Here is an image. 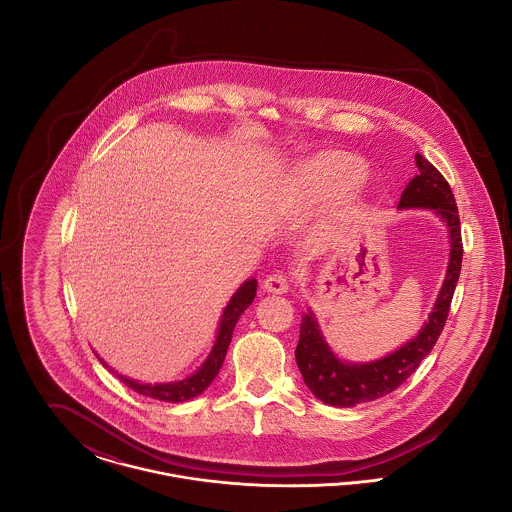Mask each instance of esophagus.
<instances>
[{
  "label": "esophagus",
  "instance_id": "obj_1",
  "mask_svg": "<svg viewBox=\"0 0 512 512\" xmlns=\"http://www.w3.org/2000/svg\"><path fill=\"white\" fill-rule=\"evenodd\" d=\"M263 284H265V290L272 293L288 292V288H290V280H288V276L284 272L268 274Z\"/></svg>",
  "mask_w": 512,
  "mask_h": 512
}]
</instances>
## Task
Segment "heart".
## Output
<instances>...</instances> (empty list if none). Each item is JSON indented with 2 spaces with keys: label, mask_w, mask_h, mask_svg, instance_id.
I'll return each mask as SVG.
<instances>
[{
  "label": "heart",
  "mask_w": 512,
  "mask_h": 512,
  "mask_svg": "<svg viewBox=\"0 0 512 512\" xmlns=\"http://www.w3.org/2000/svg\"><path fill=\"white\" fill-rule=\"evenodd\" d=\"M345 172H343V163L341 161H328V163H324L322 167H317L315 171L311 172V174H307L309 176V180H330V176H336V178H340L343 176Z\"/></svg>",
  "instance_id": "1"
}]
</instances>
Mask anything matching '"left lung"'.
I'll list each match as a JSON object with an SVG mask.
<instances>
[{"instance_id":"obj_1","label":"left lung","mask_w":512,"mask_h":512,"mask_svg":"<svg viewBox=\"0 0 512 512\" xmlns=\"http://www.w3.org/2000/svg\"><path fill=\"white\" fill-rule=\"evenodd\" d=\"M414 159L418 172L403 190L397 207L434 209L449 226L451 257L438 301L434 305L432 315L428 317V322L414 340L407 341L403 347H399L388 357L366 365H349L340 361L322 338L313 313H307L301 322L299 343L295 347V361L303 374L307 388L326 405L355 407L359 403L374 401L397 390L418 368L422 359L434 349L449 315L451 299L463 265L459 209L451 186L443 178V174L420 153H416Z\"/></svg>"}]
</instances>
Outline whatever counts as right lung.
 I'll use <instances>...</instances> for the list:
<instances>
[{
  "label": "right lung",
  "mask_w": 512,
  "mask_h": 512,
  "mask_svg": "<svg viewBox=\"0 0 512 512\" xmlns=\"http://www.w3.org/2000/svg\"><path fill=\"white\" fill-rule=\"evenodd\" d=\"M257 293V280L251 278L247 280L244 286L234 293V297L230 299V303L226 305L224 313H222V320H220L219 336L215 341V347L211 351V355L207 357V361L203 363V366L192 374L190 378L182 380V382H171V384H140L136 380H130V378H124L121 374L119 380L122 384H126L130 390L138 391L146 397L151 399H159V401H169V403H180V401H188V399H194L195 395L203 393L211 386V382L217 378L219 374L220 366L224 363V357H226V351H228V345L232 340V332H234V326L238 322V318L244 315L245 309L251 305L253 297ZM101 361V359H99ZM103 363V361H101ZM105 365V363H103ZM107 366V365H105Z\"/></svg>",
  "instance_id": "add662e5"
}]
</instances>
